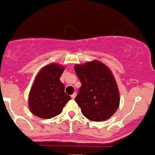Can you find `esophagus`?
Returning a JSON list of instances; mask_svg holds the SVG:
<instances>
[{"instance_id": "obj_1", "label": "esophagus", "mask_w": 155, "mask_h": 155, "mask_svg": "<svg viewBox=\"0 0 155 155\" xmlns=\"http://www.w3.org/2000/svg\"><path fill=\"white\" fill-rule=\"evenodd\" d=\"M76 93L75 92V93H74V94H73V95H71V98H72V99H74V98H75V97H76Z\"/></svg>"}]
</instances>
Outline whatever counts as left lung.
<instances>
[{
  "instance_id": "left-lung-1",
  "label": "left lung",
  "mask_w": 155,
  "mask_h": 155,
  "mask_svg": "<svg viewBox=\"0 0 155 155\" xmlns=\"http://www.w3.org/2000/svg\"><path fill=\"white\" fill-rule=\"evenodd\" d=\"M74 70L81 83L75 101L86 118L101 122L110 118L120 105V94L110 69L97 60L76 65Z\"/></svg>"
}]
</instances>
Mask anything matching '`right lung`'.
<instances>
[{
	"label": "right lung",
	"mask_w": 155,
	"mask_h": 155,
	"mask_svg": "<svg viewBox=\"0 0 155 155\" xmlns=\"http://www.w3.org/2000/svg\"><path fill=\"white\" fill-rule=\"evenodd\" d=\"M59 64L44 67L37 75L29 94L30 110L35 116L50 119L60 114L68 101L71 99L65 92L60 78L64 71Z\"/></svg>",
	"instance_id": "1"
}]
</instances>
